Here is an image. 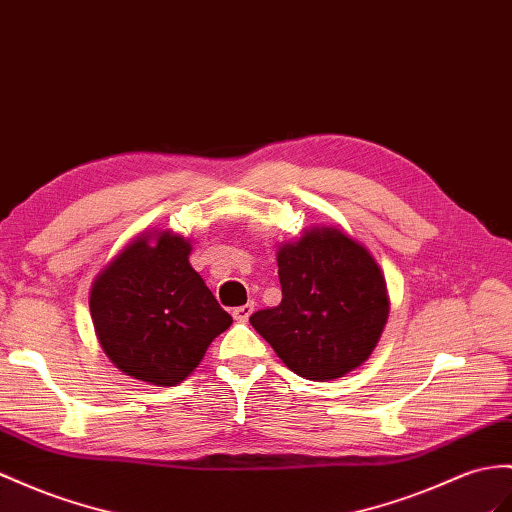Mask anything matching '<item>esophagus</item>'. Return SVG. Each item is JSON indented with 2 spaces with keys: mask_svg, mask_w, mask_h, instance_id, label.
<instances>
[{
  "mask_svg": "<svg viewBox=\"0 0 512 512\" xmlns=\"http://www.w3.org/2000/svg\"><path fill=\"white\" fill-rule=\"evenodd\" d=\"M253 309H255L253 303H246V305H242V307H235V309H233V318L238 320V322H246L248 318H251Z\"/></svg>",
  "mask_w": 512,
  "mask_h": 512,
  "instance_id": "34e87169",
  "label": "esophagus"
}]
</instances>
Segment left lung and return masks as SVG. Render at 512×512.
Segmentation results:
<instances>
[{"label":"left lung","mask_w":512,"mask_h":512,"mask_svg":"<svg viewBox=\"0 0 512 512\" xmlns=\"http://www.w3.org/2000/svg\"><path fill=\"white\" fill-rule=\"evenodd\" d=\"M283 300L251 316L294 374L333 381L370 359L389 318L387 283L368 248L337 227H311L277 253Z\"/></svg>","instance_id":"8db88e82"}]
</instances>
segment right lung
Returning a JSON list of instances; mask_svg holds the SVG:
<instances>
[{
  "instance_id": "right-lung-1",
  "label": "right lung",
  "mask_w": 512,
  "mask_h": 512,
  "mask_svg": "<svg viewBox=\"0 0 512 512\" xmlns=\"http://www.w3.org/2000/svg\"><path fill=\"white\" fill-rule=\"evenodd\" d=\"M190 251V240L177 233H140L90 287L103 352L121 372L149 385H179L233 322L190 266Z\"/></svg>"
}]
</instances>
